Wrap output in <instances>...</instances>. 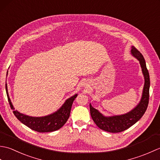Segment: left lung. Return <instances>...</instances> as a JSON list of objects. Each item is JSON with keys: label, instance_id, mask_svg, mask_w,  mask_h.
I'll return each instance as SVG.
<instances>
[{"label": "left lung", "instance_id": "left-lung-1", "mask_svg": "<svg viewBox=\"0 0 160 160\" xmlns=\"http://www.w3.org/2000/svg\"><path fill=\"white\" fill-rule=\"evenodd\" d=\"M131 53L140 62L142 73L144 78V85L141 100L137 106L127 113L109 117L104 116L90 104V113L93 122L100 129L105 131L119 132L127 130L136 123L138 120H140V119L143 116L148 107L150 78H149V73L147 65H146L145 60L142 54L134 46L131 47Z\"/></svg>", "mask_w": 160, "mask_h": 160}]
</instances>
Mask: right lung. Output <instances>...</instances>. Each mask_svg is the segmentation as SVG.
Listing matches in <instances>:
<instances>
[{
  "mask_svg": "<svg viewBox=\"0 0 160 160\" xmlns=\"http://www.w3.org/2000/svg\"><path fill=\"white\" fill-rule=\"evenodd\" d=\"M5 89L10 107L13 110V113L17 119L32 130L40 132L55 131L62 127L69 118L71 106L75 98L78 96V94H75L72 97L68 98L62 106L53 113L43 117H32L20 113L16 110L15 111L10 100L7 84H5Z\"/></svg>",
  "mask_w": 160,
  "mask_h": 160,
  "instance_id": "obj_1",
  "label": "right lung"
}]
</instances>
